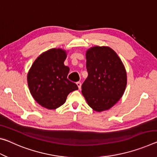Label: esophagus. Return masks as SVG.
Instances as JSON below:
<instances>
[{"label":"esophagus","mask_w":157,"mask_h":157,"mask_svg":"<svg viewBox=\"0 0 157 157\" xmlns=\"http://www.w3.org/2000/svg\"><path fill=\"white\" fill-rule=\"evenodd\" d=\"M76 84H77V85H78V89H79V90H80V89H81V86H82V83L80 82H77Z\"/></svg>","instance_id":"1"}]
</instances>
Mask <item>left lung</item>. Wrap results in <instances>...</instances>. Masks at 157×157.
<instances>
[{
	"mask_svg": "<svg viewBox=\"0 0 157 157\" xmlns=\"http://www.w3.org/2000/svg\"><path fill=\"white\" fill-rule=\"evenodd\" d=\"M88 77L82 93L96 112L107 110L117 103L125 91L127 77L124 66L113 49L95 46L86 51Z\"/></svg>",
	"mask_w": 157,
	"mask_h": 157,
	"instance_id": "left-lung-1",
	"label": "left lung"
}]
</instances>
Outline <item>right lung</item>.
Instances as JSON below:
<instances>
[{
    "label": "right lung",
    "instance_id": "1",
    "mask_svg": "<svg viewBox=\"0 0 157 157\" xmlns=\"http://www.w3.org/2000/svg\"><path fill=\"white\" fill-rule=\"evenodd\" d=\"M66 52L51 49L40 54L30 68L27 82L36 101L44 108L54 110L63 105L71 92L78 89L67 78L70 69L64 65Z\"/></svg>",
    "mask_w": 157,
    "mask_h": 157
}]
</instances>
